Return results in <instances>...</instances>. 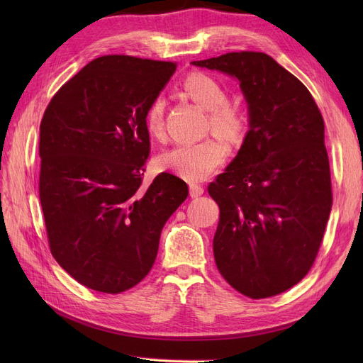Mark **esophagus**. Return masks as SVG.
<instances>
[{
    "label": "esophagus",
    "instance_id": "esophagus-1",
    "mask_svg": "<svg viewBox=\"0 0 363 363\" xmlns=\"http://www.w3.org/2000/svg\"><path fill=\"white\" fill-rule=\"evenodd\" d=\"M203 192H204V188L201 184H196V183L189 184V194H191V196H194V199L203 195Z\"/></svg>",
    "mask_w": 363,
    "mask_h": 363
}]
</instances>
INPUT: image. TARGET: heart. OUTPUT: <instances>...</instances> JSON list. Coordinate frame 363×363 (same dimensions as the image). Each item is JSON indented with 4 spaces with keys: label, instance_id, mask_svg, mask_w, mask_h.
<instances>
[{
    "label": "heart",
    "instance_id": "heart-1",
    "mask_svg": "<svg viewBox=\"0 0 363 363\" xmlns=\"http://www.w3.org/2000/svg\"><path fill=\"white\" fill-rule=\"evenodd\" d=\"M183 89L192 100L208 111V127L215 135L230 142L242 139L247 128V116L242 108L227 103L225 87L212 75L194 72L186 77ZM145 128L151 138L160 139L164 133V103L155 98L147 108ZM227 157V148L216 139H204L192 144H177L163 151L157 157L162 169L179 174L182 177L199 182L208 177Z\"/></svg>",
    "mask_w": 363,
    "mask_h": 363
}]
</instances>
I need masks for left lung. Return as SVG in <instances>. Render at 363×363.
<instances>
[{
    "label": "left lung",
    "mask_w": 363,
    "mask_h": 363,
    "mask_svg": "<svg viewBox=\"0 0 363 363\" xmlns=\"http://www.w3.org/2000/svg\"><path fill=\"white\" fill-rule=\"evenodd\" d=\"M235 77L250 130L238 156L208 184L219 206L218 271L252 300L291 289L311 271L332 211L324 119L307 87L265 52L192 62Z\"/></svg>",
    "instance_id": "left-lung-1"
}]
</instances>
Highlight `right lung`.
<instances>
[{"mask_svg": "<svg viewBox=\"0 0 363 363\" xmlns=\"http://www.w3.org/2000/svg\"><path fill=\"white\" fill-rule=\"evenodd\" d=\"M177 63L103 56L51 98L39 136V196L51 255L83 286L121 294L156 260L188 184L162 172L142 186L145 113Z\"/></svg>", "mask_w": 363, "mask_h": 363, "instance_id": "add662e5", "label": "right lung"}]
</instances>
